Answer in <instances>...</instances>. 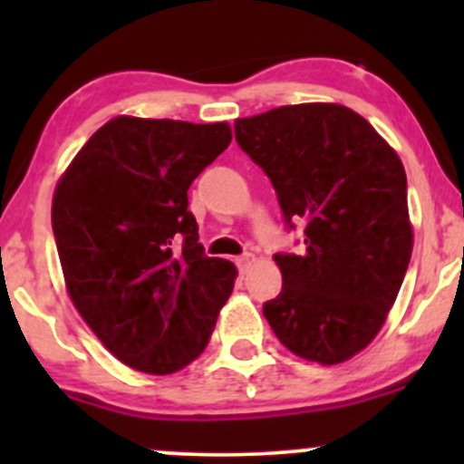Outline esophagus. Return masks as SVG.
<instances>
[{"mask_svg":"<svg viewBox=\"0 0 464 464\" xmlns=\"http://www.w3.org/2000/svg\"><path fill=\"white\" fill-rule=\"evenodd\" d=\"M236 265H237V269H240V274H249L251 266L256 265V258L251 254H245L236 260Z\"/></svg>","mask_w":464,"mask_h":464,"instance_id":"esophagus-1","label":"esophagus"}]
</instances>
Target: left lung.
<instances>
[{
  "instance_id": "8db88e82",
  "label": "left lung",
  "mask_w": 464,
  "mask_h": 464,
  "mask_svg": "<svg viewBox=\"0 0 464 464\" xmlns=\"http://www.w3.org/2000/svg\"><path fill=\"white\" fill-rule=\"evenodd\" d=\"M236 141L274 184L305 251L276 254L283 289L262 314L285 348L334 366L362 353L395 303L413 228L400 157L357 111L283 105L236 121Z\"/></svg>"
}]
</instances>
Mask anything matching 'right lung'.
I'll list each match as a JSON object with an SVG mask.
<instances>
[{
    "label": "right lung",
    "instance_id": "right-lung-1",
    "mask_svg": "<svg viewBox=\"0 0 464 464\" xmlns=\"http://www.w3.org/2000/svg\"><path fill=\"white\" fill-rule=\"evenodd\" d=\"M231 143L228 123L116 116L82 145L51 224L78 314L119 362L170 375L204 353L233 262L199 245L188 188Z\"/></svg>",
    "mask_w": 464,
    "mask_h": 464
}]
</instances>
